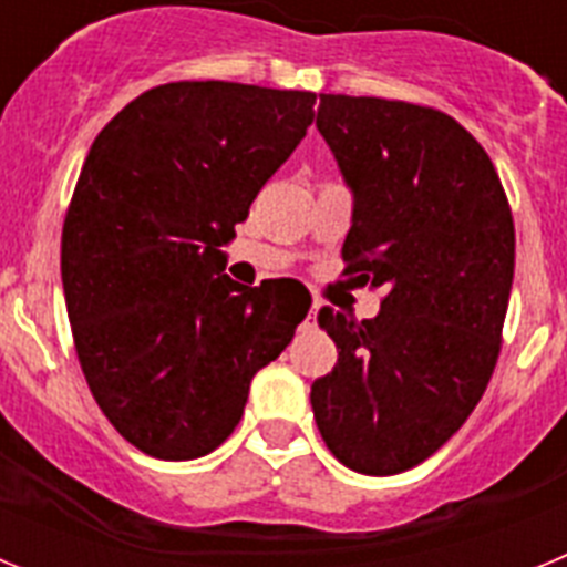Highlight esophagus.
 I'll return each mask as SVG.
<instances>
[{"instance_id": "34e87169", "label": "esophagus", "mask_w": 567, "mask_h": 567, "mask_svg": "<svg viewBox=\"0 0 567 567\" xmlns=\"http://www.w3.org/2000/svg\"><path fill=\"white\" fill-rule=\"evenodd\" d=\"M318 309H320V303L315 300L312 309H309V315H307V320H303V329H315V318H318Z\"/></svg>"}]
</instances>
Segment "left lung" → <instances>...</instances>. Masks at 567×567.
<instances>
[{"label":"left lung","mask_w":567,"mask_h":567,"mask_svg":"<svg viewBox=\"0 0 567 567\" xmlns=\"http://www.w3.org/2000/svg\"><path fill=\"white\" fill-rule=\"evenodd\" d=\"M318 130L354 193L343 278L383 298L372 320L320 309L338 363L312 412L340 463L398 474L457 432L494 374L514 218L488 153L440 110L320 93Z\"/></svg>","instance_id":"obj_1"}]
</instances>
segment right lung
<instances>
[{"label": "right lung", "instance_id": "add662e5", "mask_svg": "<svg viewBox=\"0 0 567 567\" xmlns=\"http://www.w3.org/2000/svg\"><path fill=\"white\" fill-rule=\"evenodd\" d=\"M315 93L169 82L96 135L62 227L73 346L138 452L195 460L238 425L255 372L307 318L289 280L240 287L221 249L315 118Z\"/></svg>", "mask_w": 567, "mask_h": 567}]
</instances>
